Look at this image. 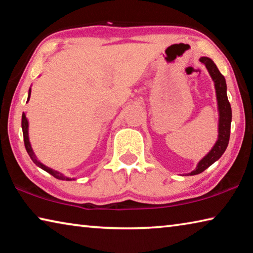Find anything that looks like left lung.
<instances>
[{"label":"left lung","instance_id":"left-lung-1","mask_svg":"<svg viewBox=\"0 0 253 253\" xmlns=\"http://www.w3.org/2000/svg\"><path fill=\"white\" fill-rule=\"evenodd\" d=\"M200 61L204 63L210 76H211L212 80L214 81L217 100V109H219V135H217L216 143L214 144L211 151L199 162L196 169L187 175H196L204 172L214 162H216L223 155V153L225 152L229 144L231 121H232V110H231V105L228 100V96H226L225 78L222 76L219 69H217L215 63L210 58L202 57L200 58Z\"/></svg>","mask_w":253,"mask_h":253}]
</instances>
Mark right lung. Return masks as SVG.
<instances>
[{
	"mask_svg": "<svg viewBox=\"0 0 253 253\" xmlns=\"http://www.w3.org/2000/svg\"><path fill=\"white\" fill-rule=\"evenodd\" d=\"M30 96H31V89H29V95H28L27 102L30 99ZM22 131H23V138H24L25 149H27L29 156L31 157V160L33 161L34 164H36L37 166H39V168L42 169L43 170H45V172H48L49 174L52 175V176H54L55 178L63 179V181H71V178L66 177L62 173H60V172H58V170H54L52 169H50V168H48V166H45V165L42 164L40 161H38V158L36 157V155H34L33 149L31 147V144H30V140H29V122H28L27 116H25L24 113L22 114Z\"/></svg>",
	"mask_w": 253,
	"mask_h": 253,
	"instance_id": "1",
	"label": "right lung"
}]
</instances>
